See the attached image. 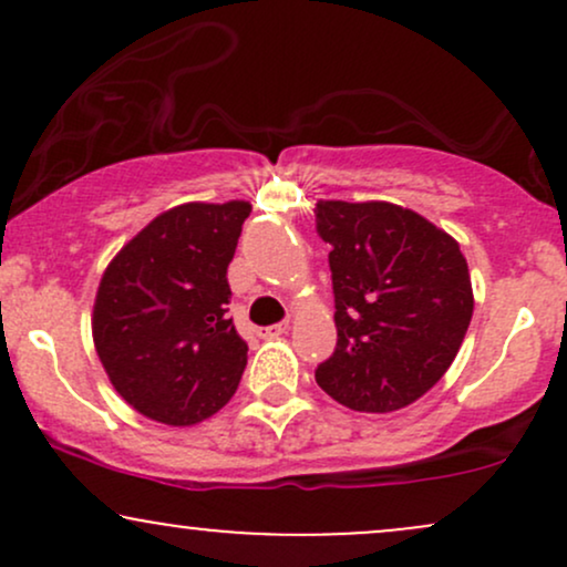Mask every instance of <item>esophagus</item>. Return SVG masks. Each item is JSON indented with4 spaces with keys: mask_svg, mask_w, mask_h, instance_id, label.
Listing matches in <instances>:
<instances>
[{
    "mask_svg": "<svg viewBox=\"0 0 567 567\" xmlns=\"http://www.w3.org/2000/svg\"><path fill=\"white\" fill-rule=\"evenodd\" d=\"M288 328H290L288 322H277V324H269V328L258 330V336H261V338H277V336L288 333Z\"/></svg>",
    "mask_w": 567,
    "mask_h": 567,
    "instance_id": "34e87169",
    "label": "esophagus"
}]
</instances>
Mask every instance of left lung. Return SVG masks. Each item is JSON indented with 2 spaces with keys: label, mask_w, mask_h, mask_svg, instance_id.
<instances>
[{
  "label": "left lung",
  "mask_w": 567,
  "mask_h": 567,
  "mask_svg": "<svg viewBox=\"0 0 567 567\" xmlns=\"http://www.w3.org/2000/svg\"><path fill=\"white\" fill-rule=\"evenodd\" d=\"M330 243L338 343L317 383L360 413L408 408L437 383L474 311L470 266L447 231L392 202H317Z\"/></svg>",
  "instance_id": "left-lung-1"
}]
</instances>
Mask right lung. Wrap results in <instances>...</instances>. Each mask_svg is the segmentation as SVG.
I'll return each instance as SVG.
<instances>
[{
  "label": "right lung",
  "instance_id": "right-lung-1",
  "mask_svg": "<svg viewBox=\"0 0 567 567\" xmlns=\"http://www.w3.org/2000/svg\"><path fill=\"white\" fill-rule=\"evenodd\" d=\"M250 202H186L159 213L103 271L93 306L97 360L146 419L192 426L237 392L247 343L226 303Z\"/></svg>",
  "mask_w": 567,
  "mask_h": 567
}]
</instances>
